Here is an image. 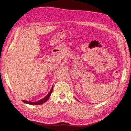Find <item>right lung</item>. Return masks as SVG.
Here are the masks:
<instances>
[{"mask_svg":"<svg viewBox=\"0 0 131 131\" xmlns=\"http://www.w3.org/2000/svg\"><path fill=\"white\" fill-rule=\"evenodd\" d=\"M52 90H53V86L52 87V89H51V90L50 91V92L49 93V94H47L45 97L42 98V100H41L40 101H38L37 102H28V101H22L24 103H27V104H30V105H39V104H43L49 100L50 95L51 94V93H52Z\"/></svg>","mask_w":131,"mask_h":131,"instance_id":"1","label":"right lung"}]
</instances>
